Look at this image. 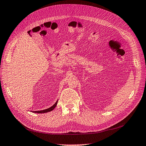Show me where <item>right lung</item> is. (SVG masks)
Returning <instances> with one entry per match:
<instances>
[{"instance_id": "obj_1", "label": "right lung", "mask_w": 146, "mask_h": 146, "mask_svg": "<svg viewBox=\"0 0 146 146\" xmlns=\"http://www.w3.org/2000/svg\"><path fill=\"white\" fill-rule=\"evenodd\" d=\"M57 103H58V100H57L56 102L55 103L54 105H53L51 107L48 108L47 109H46V110H41V111H33V113H48L49 111H52L53 110H54L55 107L57 105Z\"/></svg>"}]
</instances>
